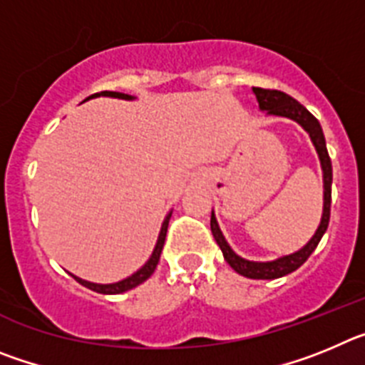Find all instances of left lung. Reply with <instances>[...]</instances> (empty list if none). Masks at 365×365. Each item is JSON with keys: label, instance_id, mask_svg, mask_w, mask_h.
I'll use <instances>...</instances> for the list:
<instances>
[{"label": "left lung", "instance_id": "left-lung-1", "mask_svg": "<svg viewBox=\"0 0 365 365\" xmlns=\"http://www.w3.org/2000/svg\"><path fill=\"white\" fill-rule=\"evenodd\" d=\"M254 95L257 98V104H259L261 111H267L269 115H276V117H287L291 120L298 122L303 130L307 131L309 137H311L312 144L316 148V153L320 157L322 172H324V214H322L320 227L316 230V234L312 235L311 241L303 248H299L298 252L289 254V256L278 257L274 261H248L245 257L237 256L230 248V245L227 243L225 235H222L221 228H219L217 221H215V215L212 212L210 219V228L212 234H214V240L217 241L219 248H221L222 256L227 259L228 265L235 270L237 274L245 276V278L250 279H276L287 276V274L294 272L296 269L305 263L309 259L314 248L320 243L322 235L325 234L329 227V217H331V185H333V166H331V159H329L327 146H325V137L324 131H322L320 122L316 120V117L312 113H309L307 109L303 108L299 102H296L292 96H289L287 93L278 91V89H263V87H252Z\"/></svg>", "mask_w": 365, "mask_h": 365}]
</instances>
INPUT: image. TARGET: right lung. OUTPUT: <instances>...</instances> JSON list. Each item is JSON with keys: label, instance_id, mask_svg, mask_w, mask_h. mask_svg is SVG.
<instances>
[{"label": "right lung", "instance_id": "right-lung-1", "mask_svg": "<svg viewBox=\"0 0 365 365\" xmlns=\"http://www.w3.org/2000/svg\"><path fill=\"white\" fill-rule=\"evenodd\" d=\"M95 96H113V98L133 100V96L131 95H124V93H117V91L95 93V95L87 96L86 100L95 98ZM170 217H172V212H170V214L166 215V219H164L163 227H160L159 240H157V245H155V248H153V254H151L150 259L146 261V265H144L143 269H138L135 274H131L130 278H125V279H122V282H117V283H109V285H100V283H91V282H86V279H82V278H76V276H73V274H71V276H73V278L76 279L80 285L87 287V289H91V291H95V292H100V294H120V292L131 291V289H135L137 285H140V283L146 282L151 274L155 272V269H157V263H159V259H160V252H163L164 241H166V232H168V222H170Z\"/></svg>", "mask_w": 365, "mask_h": 365}]
</instances>
